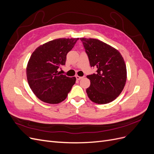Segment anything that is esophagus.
<instances>
[{
    "label": "esophagus",
    "mask_w": 154,
    "mask_h": 154,
    "mask_svg": "<svg viewBox=\"0 0 154 154\" xmlns=\"http://www.w3.org/2000/svg\"><path fill=\"white\" fill-rule=\"evenodd\" d=\"M76 80H81V79H82L83 77H81V76H76Z\"/></svg>",
    "instance_id": "esophagus-1"
}]
</instances>
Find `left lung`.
<instances>
[{"mask_svg":"<svg viewBox=\"0 0 154 154\" xmlns=\"http://www.w3.org/2000/svg\"><path fill=\"white\" fill-rule=\"evenodd\" d=\"M91 67L96 73L87 75L91 82L86 89L89 99L97 104L114 101L123 90L127 81V68L119 51L99 40L81 38Z\"/></svg>","mask_w":154,"mask_h":154,"instance_id":"8db88e82","label":"left lung"}]
</instances>
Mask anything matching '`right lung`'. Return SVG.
<instances>
[{
	"label": "right lung",
	"mask_w": 154,
	"mask_h": 154,
	"mask_svg": "<svg viewBox=\"0 0 154 154\" xmlns=\"http://www.w3.org/2000/svg\"><path fill=\"white\" fill-rule=\"evenodd\" d=\"M78 39H55L40 45L32 53L26 68L27 79L41 101L57 104L66 100L71 91L76 78L60 74L57 70L66 64L67 53Z\"/></svg>",
	"instance_id": "obj_1"
}]
</instances>
